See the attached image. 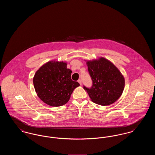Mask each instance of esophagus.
I'll list each match as a JSON object with an SVG mask.
<instances>
[{
    "mask_svg": "<svg viewBox=\"0 0 155 155\" xmlns=\"http://www.w3.org/2000/svg\"><path fill=\"white\" fill-rule=\"evenodd\" d=\"M78 82H79V84H80V85H82V82H81V80H80H80H78Z\"/></svg>",
    "mask_w": 155,
    "mask_h": 155,
    "instance_id": "obj_1",
    "label": "esophagus"
}]
</instances>
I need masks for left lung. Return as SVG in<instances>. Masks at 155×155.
Listing matches in <instances>:
<instances>
[{
	"mask_svg": "<svg viewBox=\"0 0 155 155\" xmlns=\"http://www.w3.org/2000/svg\"><path fill=\"white\" fill-rule=\"evenodd\" d=\"M92 81L91 88L83 86L94 103L107 106L115 102L124 88V78L110 61L103 58L87 62Z\"/></svg>",
	"mask_w": 155,
	"mask_h": 155,
	"instance_id": "1",
	"label": "left lung"
}]
</instances>
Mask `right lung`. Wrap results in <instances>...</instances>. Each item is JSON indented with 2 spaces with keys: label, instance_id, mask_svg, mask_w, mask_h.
<instances>
[{
  "label": "right lung",
  "instance_id": "1",
  "mask_svg": "<svg viewBox=\"0 0 155 155\" xmlns=\"http://www.w3.org/2000/svg\"><path fill=\"white\" fill-rule=\"evenodd\" d=\"M71 73L64 62H48L39 68L33 79L37 95L51 106L65 104L74 89L80 86L78 82L71 80Z\"/></svg>",
  "mask_w": 155,
  "mask_h": 155
}]
</instances>
